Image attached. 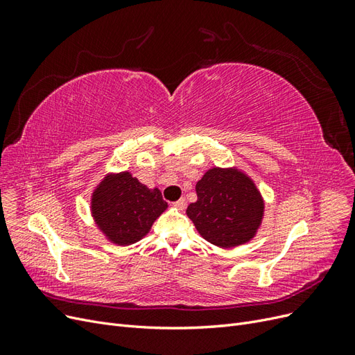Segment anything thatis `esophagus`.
I'll return each instance as SVG.
<instances>
[{
    "mask_svg": "<svg viewBox=\"0 0 355 355\" xmlns=\"http://www.w3.org/2000/svg\"><path fill=\"white\" fill-rule=\"evenodd\" d=\"M175 207L178 209V210H185V207H187V200L185 198H180V200H178L176 202H175Z\"/></svg>",
    "mask_w": 355,
    "mask_h": 355,
    "instance_id": "1",
    "label": "esophagus"
}]
</instances>
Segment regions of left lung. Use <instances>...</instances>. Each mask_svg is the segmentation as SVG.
I'll return each instance as SVG.
<instances>
[{
	"mask_svg": "<svg viewBox=\"0 0 355 355\" xmlns=\"http://www.w3.org/2000/svg\"><path fill=\"white\" fill-rule=\"evenodd\" d=\"M197 201L187 214L204 240L234 249L252 241L265 216V200L254 180L237 167H211L197 182Z\"/></svg>",
	"mask_w": 355,
	"mask_h": 355,
	"instance_id": "obj_1",
	"label": "left lung"
}]
</instances>
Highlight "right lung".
<instances>
[{
	"instance_id": "obj_1",
	"label": "right lung",
	"mask_w": 355,
	"mask_h": 355,
	"mask_svg": "<svg viewBox=\"0 0 355 355\" xmlns=\"http://www.w3.org/2000/svg\"><path fill=\"white\" fill-rule=\"evenodd\" d=\"M167 207L158 188L141 184L128 170L106 173L90 197L96 228L121 247L141 241Z\"/></svg>"
}]
</instances>
